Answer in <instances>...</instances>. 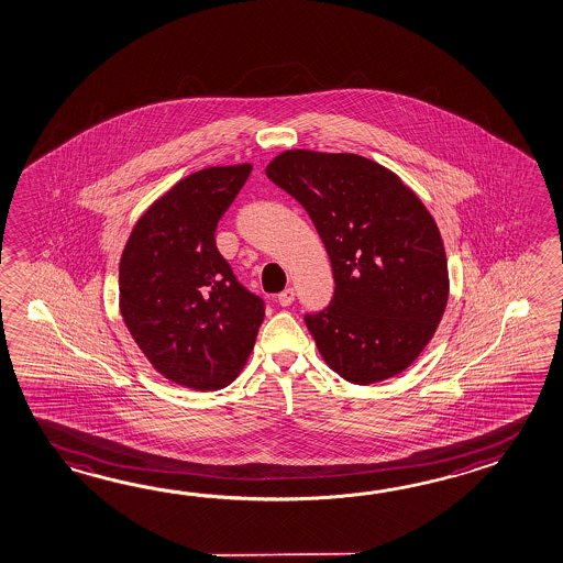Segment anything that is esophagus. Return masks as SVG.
Returning a JSON list of instances; mask_svg holds the SVG:
<instances>
[{"instance_id": "obj_1", "label": "esophagus", "mask_w": 563, "mask_h": 563, "mask_svg": "<svg viewBox=\"0 0 563 563\" xmlns=\"http://www.w3.org/2000/svg\"><path fill=\"white\" fill-rule=\"evenodd\" d=\"M276 300H278L280 307H290V305L295 302V288H285V290L276 297Z\"/></svg>"}]
</instances>
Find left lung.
<instances>
[{"label":"left lung","mask_w":563,"mask_h":563,"mask_svg":"<svg viewBox=\"0 0 563 563\" xmlns=\"http://www.w3.org/2000/svg\"><path fill=\"white\" fill-rule=\"evenodd\" d=\"M266 176L309 212L331 258L333 299L305 314L327 365L355 385L405 371L448 307V258L429 210L356 154L288 150Z\"/></svg>","instance_id":"1"}]
</instances>
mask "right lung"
<instances>
[{
    "label": "right lung",
    "mask_w": 563,
    "mask_h": 563,
    "mask_svg": "<svg viewBox=\"0 0 563 563\" xmlns=\"http://www.w3.org/2000/svg\"><path fill=\"white\" fill-rule=\"evenodd\" d=\"M253 166L190 174L136 222L120 261V312L152 367L188 389L229 385L253 351L264 300L217 249V224Z\"/></svg>",
    "instance_id": "1"
}]
</instances>
